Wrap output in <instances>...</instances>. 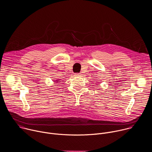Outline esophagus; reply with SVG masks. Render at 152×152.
Here are the masks:
<instances>
[{"mask_svg": "<svg viewBox=\"0 0 152 152\" xmlns=\"http://www.w3.org/2000/svg\"><path fill=\"white\" fill-rule=\"evenodd\" d=\"M75 76H81L82 75L81 73H76V74H75Z\"/></svg>", "mask_w": 152, "mask_h": 152, "instance_id": "1", "label": "esophagus"}]
</instances>
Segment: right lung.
<instances>
[{
	"label": "right lung",
	"instance_id": "add662e5",
	"mask_svg": "<svg viewBox=\"0 0 152 152\" xmlns=\"http://www.w3.org/2000/svg\"><path fill=\"white\" fill-rule=\"evenodd\" d=\"M60 82L59 80H56V82H56V83H58V82Z\"/></svg>",
	"mask_w": 152,
	"mask_h": 152
}]
</instances>
